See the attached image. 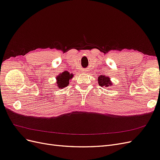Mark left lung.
<instances>
[{
  "instance_id": "8db88e82",
  "label": "left lung",
  "mask_w": 160,
  "mask_h": 160,
  "mask_svg": "<svg viewBox=\"0 0 160 160\" xmlns=\"http://www.w3.org/2000/svg\"><path fill=\"white\" fill-rule=\"evenodd\" d=\"M98 83L99 85L101 87H105V88H110L112 85V82L111 81V79L108 76L105 75H100L98 77Z\"/></svg>"
}]
</instances>
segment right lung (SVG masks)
Masks as SVG:
<instances>
[{
    "label": "right lung",
    "instance_id": "add662e5",
    "mask_svg": "<svg viewBox=\"0 0 160 160\" xmlns=\"http://www.w3.org/2000/svg\"><path fill=\"white\" fill-rule=\"evenodd\" d=\"M72 75L69 72L64 71L56 77V85L61 89L66 88L69 84V81L72 78Z\"/></svg>",
    "mask_w": 160,
    "mask_h": 160
}]
</instances>
